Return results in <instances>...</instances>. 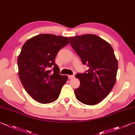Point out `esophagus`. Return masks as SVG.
Instances as JSON below:
<instances>
[{"mask_svg": "<svg viewBox=\"0 0 135 135\" xmlns=\"http://www.w3.org/2000/svg\"><path fill=\"white\" fill-rule=\"evenodd\" d=\"M75 77L74 75H69L68 76V78L69 79H72Z\"/></svg>", "mask_w": 135, "mask_h": 135, "instance_id": "1", "label": "esophagus"}]
</instances>
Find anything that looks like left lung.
Returning <instances> with one entry per match:
<instances>
[{
  "label": "left lung",
  "mask_w": 135,
  "mask_h": 135,
  "mask_svg": "<svg viewBox=\"0 0 135 135\" xmlns=\"http://www.w3.org/2000/svg\"><path fill=\"white\" fill-rule=\"evenodd\" d=\"M70 44L89 69L77 73L80 86L76 98L83 104L95 105L107 96L115 85L118 63L111 45L97 35L70 37Z\"/></svg>",
  "instance_id": "1"
}]
</instances>
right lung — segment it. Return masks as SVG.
Here are the masks:
<instances>
[{
  "label": "right lung",
  "mask_w": 135,
  "mask_h": 135,
  "mask_svg": "<svg viewBox=\"0 0 135 135\" xmlns=\"http://www.w3.org/2000/svg\"><path fill=\"white\" fill-rule=\"evenodd\" d=\"M69 43L67 37L40 34L23 45L17 58L19 76L25 90L38 102L55 101L68 80L67 76L59 74L55 59L58 52Z\"/></svg>",
  "instance_id": "right-lung-1"
}]
</instances>
